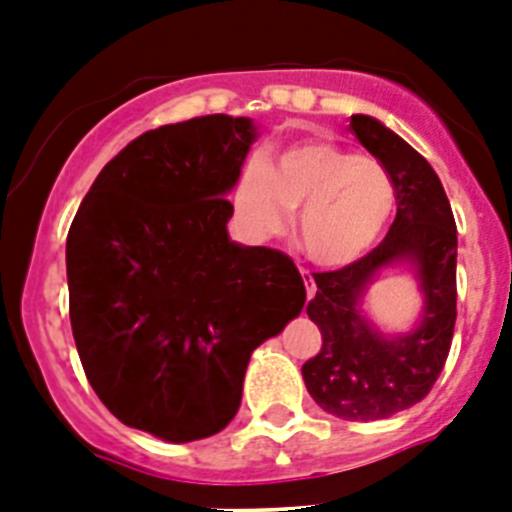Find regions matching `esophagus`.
Masks as SVG:
<instances>
[{
  "label": "esophagus",
  "instance_id": "34e87169",
  "mask_svg": "<svg viewBox=\"0 0 512 512\" xmlns=\"http://www.w3.org/2000/svg\"><path fill=\"white\" fill-rule=\"evenodd\" d=\"M302 278H304V286H307V299H312V296H315V291H317L315 278H312V273H309V270H304V268H302Z\"/></svg>",
  "mask_w": 512,
  "mask_h": 512
}]
</instances>
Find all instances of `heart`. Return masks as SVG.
<instances>
[{
  "label": "heart",
  "instance_id": "obj_1",
  "mask_svg": "<svg viewBox=\"0 0 512 512\" xmlns=\"http://www.w3.org/2000/svg\"><path fill=\"white\" fill-rule=\"evenodd\" d=\"M234 210L249 236L270 239L296 213V239L317 265L356 263L380 242L395 210V182L375 158L328 140H302L247 166L234 187Z\"/></svg>",
  "mask_w": 512,
  "mask_h": 512
}]
</instances>
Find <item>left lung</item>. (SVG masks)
<instances>
[{
    "label": "left lung",
    "instance_id": "8db88e82",
    "mask_svg": "<svg viewBox=\"0 0 512 512\" xmlns=\"http://www.w3.org/2000/svg\"><path fill=\"white\" fill-rule=\"evenodd\" d=\"M351 132L393 176L398 213L369 255L315 273L317 294L307 315L320 328L322 349L304 364L302 377L322 411L375 422L422 401L445 367L455 328L458 234L427 158L367 114L351 117ZM393 267L410 270L423 299L415 325L403 334L382 331L363 309L368 286Z\"/></svg>",
    "mask_w": 512,
    "mask_h": 512
}]
</instances>
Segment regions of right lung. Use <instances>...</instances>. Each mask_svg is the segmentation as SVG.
Wrapping results in <instances>:
<instances>
[{
    "mask_svg": "<svg viewBox=\"0 0 512 512\" xmlns=\"http://www.w3.org/2000/svg\"><path fill=\"white\" fill-rule=\"evenodd\" d=\"M257 135L229 114L145 132L103 166L67 234L88 382L119 422L158 440L221 432L252 351L307 299L289 255L231 242L226 229V195Z\"/></svg>",
    "mask_w": 512,
    "mask_h": 512,
    "instance_id": "1",
    "label": "right lung"
}]
</instances>
